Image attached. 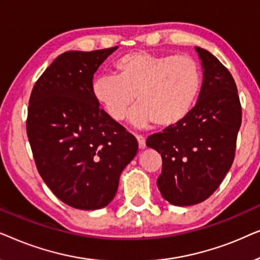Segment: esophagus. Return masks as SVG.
Wrapping results in <instances>:
<instances>
[{
  "mask_svg": "<svg viewBox=\"0 0 260 260\" xmlns=\"http://www.w3.org/2000/svg\"><path fill=\"white\" fill-rule=\"evenodd\" d=\"M136 138H137L138 147H140V149H144L145 148V138L143 136H141V135H136Z\"/></svg>",
  "mask_w": 260,
  "mask_h": 260,
  "instance_id": "obj_1",
  "label": "esophagus"
}]
</instances>
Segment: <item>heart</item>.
<instances>
[{
	"label": "heart",
	"instance_id": "b5f03b06",
	"mask_svg": "<svg viewBox=\"0 0 260 260\" xmlns=\"http://www.w3.org/2000/svg\"><path fill=\"white\" fill-rule=\"evenodd\" d=\"M116 76L97 77L92 94L113 120H122L136 98L130 115L136 126L169 127L193 110L202 84L201 67L187 55L134 52L115 63Z\"/></svg>",
	"mask_w": 260,
	"mask_h": 260
}]
</instances>
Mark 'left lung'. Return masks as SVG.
Returning <instances> with one entry per match:
<instances>
[{
    "instance_id": "left-lung-1",
    "label": "left lung",
    "mask_w": 260,
    "mask_h": 260,
    "mask_svg": "<svg viewBox=\"0 0 260 260\" xmlns=\"http://www.w3.org/2000/svg\"><path fill=\"white\" fill-rule=\"evenodd\" d=\"M195 51L204 69L197 104L182 122L147 138L162 157L158 189L175 206L200 204L214 193L233 163L241 125L233 77L212 53Z\"/></svg>"
}]
</instances>
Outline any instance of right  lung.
I'll return each mask as SVG.
<instances>
[{"mask_svg": "<svg viewBox=\"0 0 260 260\" xmlns=\"http://www.w3.org/2000/svg\"><path fill=\"white\" fill-rule=\"evenodd\" d=\"M117 48L62 53L29 98L27 136L38 172L53 194L73 208L108 206L138 150L134 135L92 94L93 74Z\"/></svg>", "mask_w": 260, "mask_h": 260, "instance_id": "add662e5", "label": "right lung"}]
</instances>
